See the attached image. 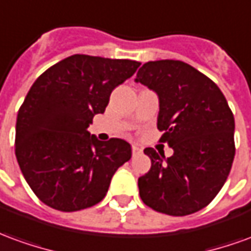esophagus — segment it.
<instances>
[{
    "label": "esophagus",
    "instance_id": "34e87169",
    "mask_svg": "<svg viewBox=\"0 0 251 251\" xmlns=\"http://www.w3.org/2000/svg\"><path fill=\"white\" fill-rule=\"evenodd\" d=\"M131 152H133V156H137V154H140L142 152V149L140 147H137V145H133L131 147Z\"/></svg>",
    "mask_w": 251,
    "mask_h": 251
}]
</instances>
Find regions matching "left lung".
Segmentation results:
<instances>
[{"instance_id":"left-lung-1","label":"left lung","mask_w":251,"mask_h":251,"mask_svg":"<svg viewBox=\"0 0 251 251\" xmlns=\"http://www.w3.org/2000/svg\"><path fill=\"white\" fill-rule=\"evenodd\" d=\"M137 83L158 97L160 138L174 149L165 158L145 148L152 167L138 179L142 201L167 215L184 216L210 204L235 156L234 115L215 83L180 60L148 62Z\"/></svg>"}]
</instances>
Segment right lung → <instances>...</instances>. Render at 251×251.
<instances>
[{
  "label": "right lung",
  "mask_w": 251,
  "mask_h": 251,
  "mask_svg": "<svg viewBox=\"0 0 251 251\" xmlns=\"http://www.w3.org/2000/svg\"><path fill=\"white\" fill-rule=\"evenodd\" d=\"M141 63L72 55L36 79L16 122V157L44 204L64 212L103 199L115 171L131 157L129 142L99 141L87 127L110 94Z\"/></svg>",
  "instance_id": "right-lung-1"
}]
</instances>
